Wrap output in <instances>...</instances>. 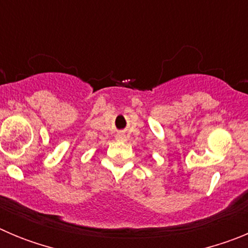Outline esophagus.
Listing matches in <instances>:
<instances>
[{"instance_id": "1", "label": "esophagus", "mask_w": 248, "mask_h": 248, "mask_svg": "<svg viewBox=\"0 0 248 248\" xmlns=\"http://www.w3.org/2000/svg\"><path fill=\"white\" fill-rule=\"evenodd\" d=\"M118 140H125V137H123V135H119V137H118Z\"/></svg>"}]
</instances>
